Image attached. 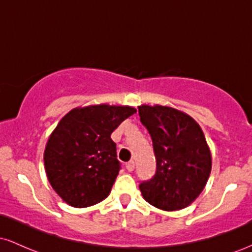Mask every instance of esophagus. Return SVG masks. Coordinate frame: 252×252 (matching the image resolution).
<instances>
[{
	"instance_id": "obj_1",
	"label": "esophagus",
	"mask_w": 252,
	"mask_h": 252,
	"mask_svg": "<svg viewBox=\"0 0 252 252\" xmlns=\"http://www.w3.org/2000/svg\"><path fill=\"white\" fill-rule=\"evenodd\" d=\"M126 170H128V172H132V170H134V168H135L134 161H129V162H126Z\"/></svg>"
}]
</instances>
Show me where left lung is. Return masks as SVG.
<instances>
[{
    "label": "left lung",
    "mask_w": 252,
    "mask_h": 252,
    "mask_svg": "<svg viewBox=\"0 0 252 252\" xmlns=\"http://www.w3.org/2000/svg\"><path fill=\"white\" fill-rule=\"evenodd\" d=\"M138 115L156 158L155 175L140 185L142 196L160 210L185 209L205 189L212 168L204 132L192 117L170 106L143 104Z\"/></svg>",
    "instance_id": "8db88e82"
}]
</instances>
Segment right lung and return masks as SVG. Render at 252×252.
Wrapping results in <instances>:
<instances>
[{
	"mask_svg": "<svg viewBox=\"0 0 252 252\" xmlns=\"http://www.w3.org/2000/svg\"><path fill=\"white\" fill-rule=\"evenodd\" d=\"M128 105H89L72 109L52 131L43 153L46 174L58 195L83 209L110 194L121 164L115 129L134 115Z\"/></svg>",
	"mask_w": 252,
	"mask_h": 252,
	"instance_id": "right-lung-1",
	"label": "right lung"
}]
</instances>
